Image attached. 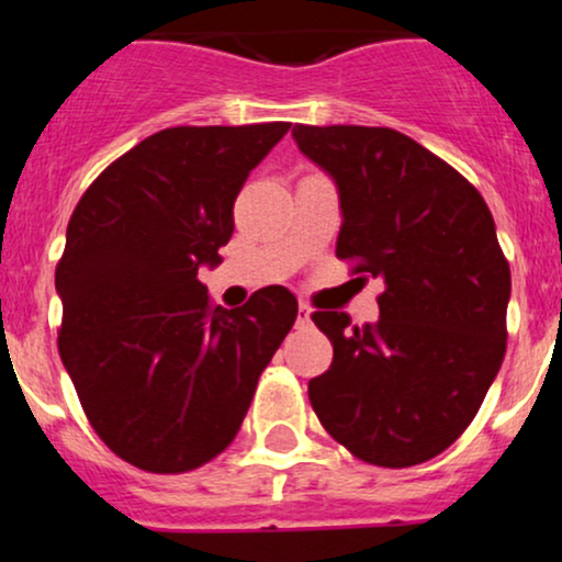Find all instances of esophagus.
<instances>
[{
	"label": "esophagus",
	"instance_id": "esophagus-1",
	"mask_svg": "<svg viewBox=\"0 0 562 562\" xmlns=\"http://www.w3.org/2000/svg\"><path fill=\"white\" fill-rule=\"evenodd\" d=\"M312 322V308L306 306V303H299V317H295V325H308Z\"/></svg>",
	"mask_w": 562,
	"mask_h": 562
}]
</instances>
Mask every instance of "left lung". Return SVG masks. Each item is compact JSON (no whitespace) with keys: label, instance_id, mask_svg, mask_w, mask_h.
<instances>
[{"label":"left lung","instance_id":"8db88e82","mask_svg":"<svg viewBox=\"0 0 562 562\" xmlns=\"http://www.w3.org/2000/svg\"><path fill=\"white\" fill-rule=\"evenodd\" d=\"M293 139L338 190V259L385 285L372 325L314 314L333 364L308 380V398L359 460L420 465L462 436L505 359L509 263L492 211L393 128L295 124Z\"/></svg>","mask_w":562,"mask_h":562}]
</instances>
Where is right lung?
<instances>
[{"mask_svg": "<svg viewBox=\"0 0 562 562\" xmlns=\"http://www.w3.org/2000/svg\"><path fill=\"white\" fill-rule=\"evenodd\" d=\"M288 128H164L108 166L70 216L57 348L97 436L147 473H184L229 447L299 314L282 285L214 308L198 280L222 263L237 192Z\"/></svg>", "mask_w": 562, "mask_h": 562, "instance_id": "add662e5", "label": "right lung"}]
</instances>
